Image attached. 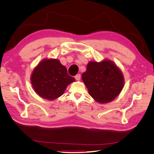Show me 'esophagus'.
Masks as SVG:
<instances>
[{
	"instance_id": "34e87169",
	"label": "esophagus",
	"mask_w": 154,
	"mask_h": 154,
	"mask_svg": "<svg viewBox=\"0 0 154 154\" xmlns=\"http://www.w3.org/2000/svg\"><path fill=\"white\" fill-rule=\"evenodd\" d=\"M75 79L77 80V81H80V79H81V75L80 74H76V75L75 76Z\"/></svg>"
}]
</instances>
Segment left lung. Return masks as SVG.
<instances>
[{"label": "left lung", "mask_w": 154, "mask_h": 154, "mask_svg": "<svg viewBox=\"0 0 154 154\" xmlns=\"http://www.w3.org/2000/svg\"><path fill=\"white\" fill-rule=\"evenodd\" d=\"M82 78L88 94L102 104L114 100L122 92L125 83L122 70L109 59L100 62H88Z\"/></svg>", "instance_id": "left-lung-1"}]
</instances>
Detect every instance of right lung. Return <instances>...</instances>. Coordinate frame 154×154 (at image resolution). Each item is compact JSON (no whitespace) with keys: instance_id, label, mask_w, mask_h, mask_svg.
Listing matches in <instances>:
<instances>
[{"instance_id":"obj_1","label":"right lung","mask_w":154,"mask_h":154,"mask_svg":"<svg viewBox=\"0 0 154 154\" xmlns=\"http://www.w3.org/2000/svg\"><path fill=\"white\" fill-rule=\"evenodd\" d=\"M31 83L35 92L44 99L53 101L61 96L75 79L70 76L66 67L54 58H44L34 68Z\"/></svg>"}]
</instances>
